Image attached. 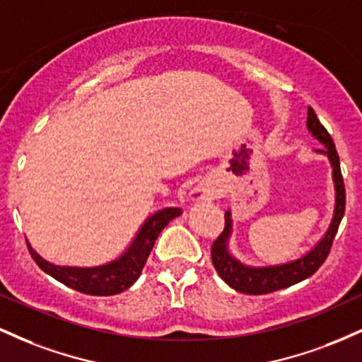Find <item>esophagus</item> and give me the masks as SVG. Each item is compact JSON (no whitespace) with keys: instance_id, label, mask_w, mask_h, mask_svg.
Returning a JSON list of instances; mask_svg holds the SVG:
<instances>
[{"instance_id":"34e87169","label":"esophagus","mask_w":362,"mask_h":362,"mask_svg":"<svg viewBox=\"0 0 362 362\" xmlns=\"http://www.w3.org/2000/svg\"><path fill=\"white\" fill-rule=\"evenodd\" d=\"M209 195H211V192H209V190H206V189H201V190H197V192H194L195 199H207Z\"/></svg>"}]
</instances>
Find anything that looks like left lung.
Wrapping results in <instances>:
<instances>
[{"instance_id": "left-lung-1", "label": "left lung", "mask_w": 362, "mask_h": 362, "mask_svg": "<svg viewBox=\"0 0 362 362\" xmlns=\"http://www.w3.org/2000/svg\"><path fill=\"white\" fill-rule=\"evenodd\" d=\"M311 134L317 138L325 149H317V153H323L330 160L332 168H334V182H335V213L332 219L330 228L320 240L317 247L310 250L301 259L289 262V264L272 265V267H248L243 265L230 255L226 247V240L231 233V214L230 211L224 213V230L223 233L213 242L211 247V259L219 277L226 282L228 286L245 294H267L279 291L289 286L298 284V282L308 279L315 272L322 267L323 262L327 260L330 253L332 243H334L335 235H337L339 224L342 221L344 213H346V187H344L342 172H340V160L335 149L334 139L328 134V131L322 126L315 110L308 107V120H306Z\"/></svg>"}]
</instances>
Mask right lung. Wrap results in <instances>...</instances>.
<instances>
[{"label":"right lung","mask_w":362,"mask_h":362,"mask_svg":"<svg viewBox=\"0 0 362 362\" xmlns=\"http://www.w3.org/2000/svg\"><path fill=\"white\" fill-rule=\"evenodd\" d=\"M180 214L182 209L178 207H167V209L158 211L146 219L134 242L131 243V247L122 257L110 264L100 265V267H61V265H54L37 255L28 243L27 247L35 264L45 274L52 276L54 279L62 282L68 288L90 294V296H112V294H119L131 288L138 281L158 235L172 219Z\"/></svg>","instance_id":"add662e5"}]
</instances>
